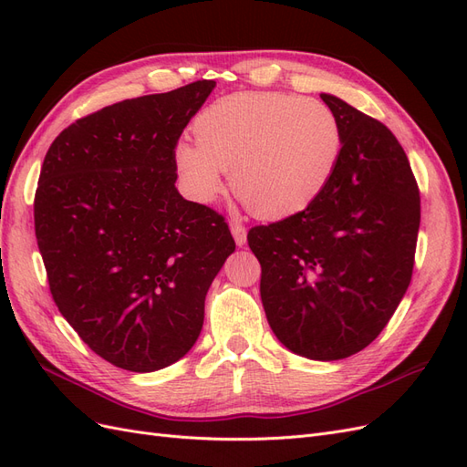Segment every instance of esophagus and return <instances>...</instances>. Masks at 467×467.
<instances>
[{
  "label": "esophagus",
  "mask_w": 467,
  "mask_h": 467,
  "mask_svg": "<svg viewBox=\"0 0 467 467\" xmlns=\"http://www.w3.org/2000/svg\"><path fill=\"white\" fill-rule=\"evenodd\" d=\"M230 230H232V235H234V239H235V244H237L239 247L245 245V242H247V230H245V225H244L242 222L232 220V222H230Z\"/></svg>",
  "instance_id": "34e87169"
}]
</instances>
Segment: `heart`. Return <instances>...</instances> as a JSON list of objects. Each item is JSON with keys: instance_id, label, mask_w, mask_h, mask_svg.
I'll list each match as a JSON object with an SVG mask.
<instances>
[{"instance_id": "heart-1", "label": "heart", "mask_w": 467, "mask_h": 467, "mask_svg": "<svg viewBox=\"0 0 467 467\" xmlns=\"http://www.w3.org/2000/svg\"><path fill=\"white\" fill-rule=\"evenodd\" d=\"M196 142L173 150L192 199L214 201L223 171L242 202L261 218L280 220L312 204L331 181L343 150L335 112L316 99L286 93H235L204 109Z\"/></svg>"}]
</instances>
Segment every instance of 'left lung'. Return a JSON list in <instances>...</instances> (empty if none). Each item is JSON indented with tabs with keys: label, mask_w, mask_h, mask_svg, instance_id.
<instances>
[{
	"label": "left lung",
	"mask_w": 467,
	"mask_h": 467,
	"mask_svg": "<svg viewBox=\"0 0 467 467\" xmlns=\"http://www.w3.org/2000/svg\"><path fill=\"white\" fill-rule=\"evenodd\" d=\"M341 124L343 150L317 199L247 234L261 263L268 325L292 352L341 360L386 327L411 282L420 194L386 124L321 93Z\"/></svg>",
	"instance_id": "1"
}]
</instances>
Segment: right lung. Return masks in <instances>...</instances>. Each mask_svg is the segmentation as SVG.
Here are the masks:
<instances>
[{"label":"right lung","mask_w":467,"mask_h":467,"mask_svg":"<svg viewBox=\"0 0 467 467\" xmlns=\"http://www.w3.org/2000/svg\"><path fill=\"white\" fill-rule=\"evenodd\" d=\"M214 79L105 107L64 129L35 192L52 300L95 355L130 372L185 357L235 242L175 189L173 150Z\"/></svg>","instance_id":"1"}]
</instances>
